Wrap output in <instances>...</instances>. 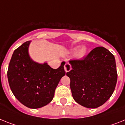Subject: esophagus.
<instances>
[{
  "mask_svg": "<svg viewBox=\"0 0 125 125\" xmlns=\"http://www.w3.org/2000/svg\"><path fill=\"white\" fill-rule=\"evenodd\" d=\"M71 69H72V67H71V64H69L68 63H65L64 65V70L66 72H68L69 71H71Z\"/></svg>",
  "mask_w": 125,
  "mask_h": 125,
  "instance_id": "esophagus-1",
  "label": "esophagus"
}]
</instances>
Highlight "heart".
<instances>
[{"instance_id": "obj_1", "label": "heart", "mask_w": 125, "mask_h": 125, "mask_svg": "<svg viewBox=\"0 0 125 125\" xmlns=\"http://www.w3.org/2000/svg\"><path fill=\"white\" fill-rule=\"evenodd\" d=\"M86 52V50L84 49V48H82V49H81L79 51V56H83L84 54V53H85Z\"/></svg>"}]
</instances>
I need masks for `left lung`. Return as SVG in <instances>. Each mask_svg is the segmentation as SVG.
Returning a JSON list of instances; mask_svg holds the SVG:
<instances>
[{
  "label": "left lung",
  "instance_id": "8db88e82",
  "mask_svg": "<svg viewBox=\"0 0 125 125\" xmlns=\"http://www.w3.org/2000/svg\"><path fill=\"white\" fill-rule=\"evenodd\" d=\"M69 62L72 69L67 75L71 79L74 100L87 108L98 107L107 101L113 95L118 79L114 55L100 46L81 59Z\"/></svg>",
  "mask_w": 125,
  "mask_h": 125
}]
</instances>
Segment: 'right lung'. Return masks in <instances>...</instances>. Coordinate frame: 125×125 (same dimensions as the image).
I'll return each mask as SVG.
<instances>
[{
	"instance_id": "right-lung-1",
	"label": "right lung",
	"mask_w": 125,
	"mask_h": 125,
	"mask_svg": "<svg viewBox=\"0 0 125 125\" xmlns=\"http://www.w3.org/2000/svg\"><path fill=\"white\" fill-rule=\"evenodd\" d=\"M30 41L14 50L7 70L9 84L14 96L27 107L37 109L53 100L61 78L65 75V62L56 69L45 63L39 64L30 59L28 48Z\"/></svg>"
}]
</instances>
